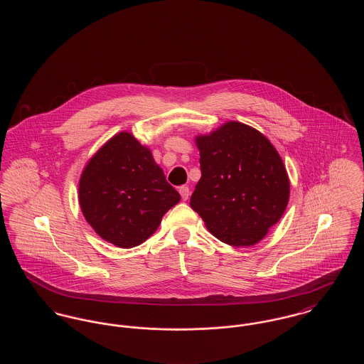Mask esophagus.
<instances>
[{
  "instance_id": "34e87169",
  "label": "esophagus",
  "mask_w": 364,
  "mask_h": 364,
  "mask_svg": "<svg viewBox=\"0 0 364 364\" xmlns=\"http://www.w3.org/2000/svg\"><path fill=\"white\" fill-rule=\"evenodd\" d=\"M178 192H180V195H181L183 200H187V199H188V196H190V188H188L187 186L180 187V188H178Z\"/></svg>"
}]
</instances>
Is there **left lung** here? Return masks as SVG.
I'll list each match as a JSON object with an SVG mask.
<instances>
[{
	"label": "left lung",
	"instance_id": "8db88e82",
	"mask_svg": "<svg viewBox=\"0 0 364 364\" xmlns=\"http://www.w3.org/2000/svg\"><path fill=\"white\" fill-rule=\"evenodd\" d=\"M196 144L202 177L191 208L223 242H260L289 199V178L277 150L257 129L236 122L199 136Z\"/></svg>",
	"mask_w": 364,
	"mask_h": 364
}]
</instances>
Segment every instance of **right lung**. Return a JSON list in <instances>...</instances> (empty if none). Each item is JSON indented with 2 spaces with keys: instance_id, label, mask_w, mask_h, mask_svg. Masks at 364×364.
Listing matches in <instances>:
<instances>
[{
  "instance_id": "add662e5",
  "label": "right lung",
  "mask_w": 364,
  "mask_h": 364,
  "mask_svg": "<svg viewBox=\"0 0 364 364\" xmlns=\"http://www.w3.org/2000/svg\"><path fill=\"white\" fill-rule=\"evenodd\" d=\"M178 200L180 193L166 181L150 150L128 132L110 139L90 159L79 183L87 223L122 248L149 239Z\"/></svg>"
}]
</instances>
